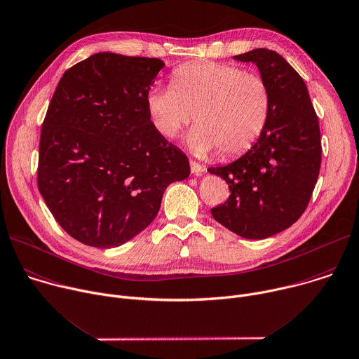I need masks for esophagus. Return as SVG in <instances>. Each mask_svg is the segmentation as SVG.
Segmentation results:
<instances>
[{
	"mask_svg": "<svg viewBox=\"0 0 359 359\" xmlns=\"http://www.w3.org/2000/svg\"><path fill=\"white\" fill-rule=\"evenodd\" d=\"M190 170H191V173L193 175H201L203 173V170H204V168L200 165V163H197L196 161H190Z\"/></svg>",
	"mask_w": 359,
	"mask_h": 359,
	"instance_id": "esophagus-1",
	"label": "esophagus"
}]
</instances>
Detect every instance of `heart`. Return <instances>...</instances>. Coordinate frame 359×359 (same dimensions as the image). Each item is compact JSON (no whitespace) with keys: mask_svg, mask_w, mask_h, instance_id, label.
Segmentation results:
<instances>
[{"mask_svg":"<svg viewBox=\"0 0 359 359\" xmlns=\"http://www.w3.org/2000/svg\"><path fill=\"white\" fill-rule=\"evenodd\" d=\"M155 130L166 140L177 137L196 115L189 134L200 156L218 151L221 158L247 152L262 135L272 108L266 80L218 62H189L172 72L170 86L154 87L147 97Z\"/></svg>","mask_w":359,"mask_h":359,"instance_id":"b5f03b06","label":"heart"}]
</instances>
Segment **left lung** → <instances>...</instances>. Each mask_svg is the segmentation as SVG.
<instances>
[{"mask_svg": "<svg viewBox=\"0 0 359 359\" xmlns=\"http://www.w3.org/2000/svg\"><path fill=\"white\" fill-rule=\"evenodd\" d=\"M233 59L258 66L272 108L262 135L245 155L208 168L229 187V197L211 214L240 236L264 240L294 224L309 205L321 165L320 126L306 83L279 53L261 48Z\"/></svg>", "mask_w": 359, "mask_h": 359, "instance_id": "1", "label": "left lung"}]
</instances>
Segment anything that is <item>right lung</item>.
I'll return each mask as SVG.
<instances>
[{
	"label": "right lung",
	"instance_id": "obj_1",
	"mask_svg": "<svg viewBox=\"0 0 359 359\" xmlns=\"http://www.w3.org/2000/svg\"><path fill=\"white\" fill-rule=\"evenodd\" d=\"M156 57L95 53L65 72L39 141L38 189L81 244L115 248L156 217L166 187L190 175L187 156L154 127L147 97Z\"/></svg>",
	"mask_w": 359,
	"mask_h": 359
}]
</instances>
